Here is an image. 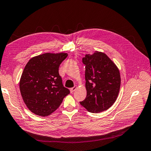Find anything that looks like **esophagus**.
Returning <instances> with one entry per match:
<instances>
[{
	"label": "esophagus",
	"mask_w": 151,
	"mask_h": 151,
	"mask_svg": "<svg viewBox=\"0 0 151 151\" xmlns=\"http://www.w3.org/2000/svg\"><path fill=\"white\" fill-rule=\"evenodd\" d=\"M77 87H77V85H76V86H74V87H73L70 88V93H73V92H74V91L76 90V89H77Z\"/></svg>",
	"instance_id": "obj_1"
}]
</instances>
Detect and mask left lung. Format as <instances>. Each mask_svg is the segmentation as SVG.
Listing matches in <instances>:
<instances>
[{
    "label": "left lung",
    "mask_w": 151,
    "mask_h": 151,
    "mask_svg": "<svg viewBox=\"0 0 151 151\" xmlns=\"http://www.w3.org/2000/svg\"><path fill=\"white\" fill-rule=\"evenodd\" d=\"M82 62L85 65L87 97L80 104L91 113L108 109L116 101L121 87L118 68L107 55L98 51L86 55Z\"/></svg>",
    "instance_id": "8db88e82"
}]
</instances>
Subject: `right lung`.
Listing matches in <instances>:
<instances>
[{
    "mask_svg": "<svg viewBox=\"0 0 151 151\" xmlns=\"http://www.w3.org/2000/svg\"><path fill=\"white\" fill-rule=\"evenodd\" d=\"M67 57L66 53H46L30 58L26 64L19 88L24 104L35 114L50 115L70 94L58 73L60 64Z\"/></svg>",
    "mask_w": 151,
    "mask_h": 151,
    "instance_id": "1",
    "label": "right lung"
}]
</instances>
